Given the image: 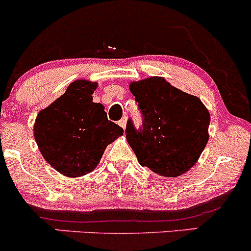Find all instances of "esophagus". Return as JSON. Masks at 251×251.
Listing matches in <instances>:
<instances>
[{"label":"esophagus","mask_w":251,"mask_h":251,"mask_svg":"<svg viewBox=\"0 0 251 251\" xmlns=\"http://www.w3.org/2000/svg\"><path fill=\"white\" fill-rule=\"evenodd\" d=\"M118 125H120L121 126H122V128H123V129H125V128H126V116H125V117H123V118H122V120H121V121H120V122H118Z\"/></svg>","instance_id":"34e87169"}]
</instances>
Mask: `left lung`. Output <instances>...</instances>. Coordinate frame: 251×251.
Returning a JSON list of instances; mask_svg holds the SVG:
<instances>
[{
    "label": "left lung",
    "mask_w": 251,
    "mask_h": 251,
    "mask_svg": "<svg viewBox=\"0 0 251 251\" xmlns=\"http://www.w3.org/2000/svg\"><path fill=\"white\" fill-rule=\"evenodd\" d=\"M143 123L126 122V140L139 163L167 177L195 165L208 143L210 115L200 98L170 86L162 77L130 84Z\"/></svg>",
    "instance_id": "1"
}]
</instances>
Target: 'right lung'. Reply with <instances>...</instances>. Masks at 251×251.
Masks as SVG:
<instances>
[{
    "label": "right lung",
    "mask_w": 251,
    "mask_h": 251,
    "mask_svg": "<svg viewBox=\"0 0 251 251\" xmlns=\"http://www.w3.org/2000/svg\"><path fill=\"white\" fill-rule=\"evenodd\" d=\"M97 83L72 82L60 98L40 111L35 140L54 169L76 177L93 172L108 144L123 128L107 120L104 106L93 102Z\"/></svg>",
    "instance_id": "add662e5"
}]
</instances>
